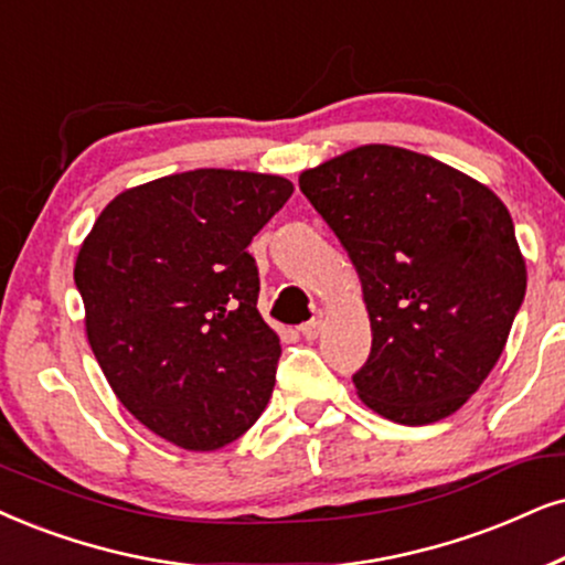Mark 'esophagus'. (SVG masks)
Returning a JSON list of instances; mask_svg holds the SVG:
<instances>
[{"label":"esophagus","mask_w":565,"mask_h":565,"mask_svg":"<svg viewBox=\"0 0 565 565\" xmlns=\"http://www.w3.org/2000/svg\"><path fill=\"white\" fill-rule=\"evenodd\" d=\"M323 323H326V318H323V312H320V316H316L312 320H307V323L302 326V335L307 341H316L318 335H320V331H323Z\"/></svg>","instance_id":"obj_1"}]
</instances>
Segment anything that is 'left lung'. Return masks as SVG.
Masks as SVG:
<instances>
[{
	"mask_svg": "<svg viewBox=\"0 0 565 565\" xmlns=\"http://www.w3.org/2000/svg\"><path fill=\"white\" fill-rule=\"evenodd\" d=\"M362 281L373 349L356 396L398 425L467 404L503 354L526 266L503 200L430 156L360 146L299 174Z\"/></svg>",
	"mask_w": 565,
	"mask_h": 565,
	"instance_id": "1",
	"label": "left lung"
}]
</instances>
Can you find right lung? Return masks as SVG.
<instances>
[{
    "mask_svg": "<svg viewBox=\"0 0 565 565\" xmlns=\"http://www.w3.org/2000/svg\"><path fill=\"white\" fill-rule=\"evenodd\" d=\"M295 184L195 169L119 192L75 260L85 333L125 409L188 451H216L266 409L281 356L247 253Z\"/></svg>",
    "mask_w": 565,
    "mask_h": 565,
    "instance_id": "obj_1",
    "label": "right lung"
}]
</instances>
